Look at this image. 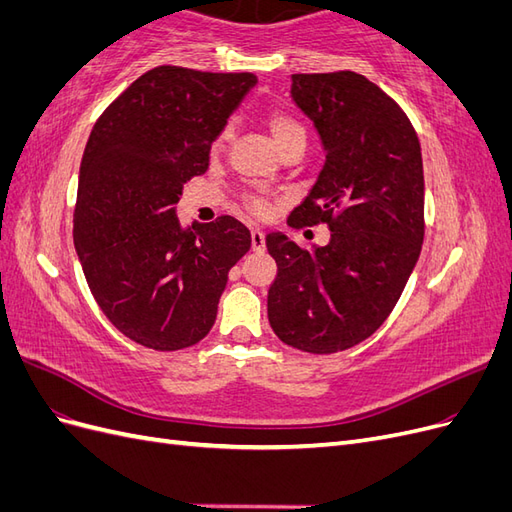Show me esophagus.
Segmentation results:
<instances>
[{
    "mask_svg": "<svg viewBox=\"0 0 512 512\" xmlns=\"http://www.w3.org/2000/svg\"><path fill=\"white\" fill-rule=\"evenodd\" d=\"M265 232H262V230H258V228H254L252 230V250L254 252H265Z\"/></svg>",
    "mask_w": 512,
    "mask_h": 512,
    "instance_id": "esophagus-1",
    "label": "esophagus"
}]
</instances>
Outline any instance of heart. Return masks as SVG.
<instances>
[{
	"label": "heart",
	"mask_w": 512,
	"mask_h": 512,
	"mask_svg": "<svg viewBox=\"0 0 512 512\" xmlns=\"http://www.w3.org/2000/svg\"><path fill=\"white\" fill-rule=\"evenodd\" d=\"M267 126H269L273 141L277 143V147H280V151L284 147L292 145V143H305L307 141V132L303 128V123L294 115L286 113V111H271L267 115ZM230 134H232V126H224L222 132L218 134V138H215V149L222 147L230 138ZM245 205L256 215H262L267 211V203L258 196H247Z\"/></svg>",
	"instance_id": "b5f03b06"
}]
</instances>
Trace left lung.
Instances as JSON below:
<instances>
[{
    "mask_svg": "<svg viewBox=\"0 0 512 512\" xmlns=\"http://www.w3.org/2000/svg\"><path fill=\"white\" fill-rule=\"evenodd\" d=\"M290 94L327 162L288 224H327L331 239L309 252L280 232L265 237L277 262L267 312L284 344L333 354L378 331L421 254V143L404 108L363 74H292Z\"/></svg>",
    "mask_w": 512,
    "mask_h": 512,
    "instance_id": "1",
    "label": "left lung"
}]
</instances>
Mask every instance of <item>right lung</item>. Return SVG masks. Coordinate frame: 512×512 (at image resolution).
I'll use <instances>...</instances> for the list:
<instances>
[{"mask_svg":"<svg viewBox=\"0 0 512 512\" xmlns=\"http://www.w3.org/2000/svg\"><path fill=\"white\" fill-rule=\"evenodd\" d=\"M252 72L158 66L104 108L89 134L74 207V247L91 294L132 342L170 352L215 322L230 267L252 235L232 215L183 226V183L205 175L209 149Z\"/></svg>","mask_w":512,"mask_h":512,"instance_id":"1","label":"right lung"}]
</instances>
